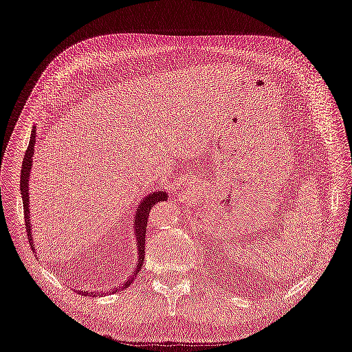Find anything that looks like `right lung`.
Masks as SVG:
<instances>
[{"instance_id":"add662e5","label":"right lung","mask_w":352,"mask_h":352,"mask_svg":"<svg viewBox=\"0 0 352 352\" xmlns=\"http://www.w3.org/2000/svg\"><path fill=\"white\" fill-rule=\"evenodd\" d=\"M35 136H36V131L32 129V135H30V141H29V146L26 150V154L23 157V164H22V173H20V192H22V199H23V210H25V223H26V232H28V239L32 250L35 251V243L32 242V229H30V214H29V175H30V168H32V157H34V148H35ZM167 199V194L163 192V190H158V192H151L148 194L142 202L140 204V207L136 208V216H135V238H136V243H138V264L136 269L133 272L132 276H129L123 286L116 287V289L110 291V292H119L120 289H124L126 286H129L133 279L136 278V274L140 273L141 265L144 263L145 258V235H146V221H148V216H150V210L151 207H154L157 202L160 201H166ZM80 294L83 296H91L94 294H88L85 291H80Z\"/></svg>"}]
</instances>
